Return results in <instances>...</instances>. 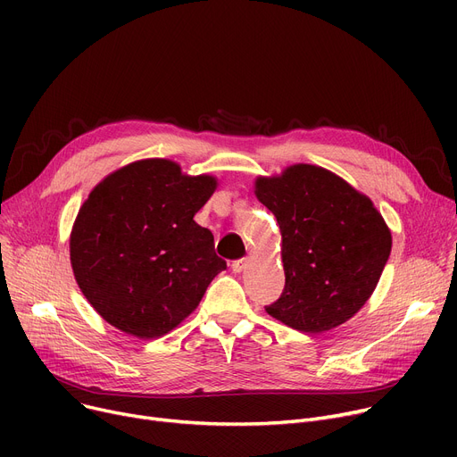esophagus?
Segmentation results:
<instances>
[{"label":"esophagus","instance_id":"esophagus-1","mask_svg":"<svg viewBox=\"0 0 457 457\" xmlns=\"http://www.w3.org/2000/svg\"><path fill=\"white\" fill-rule=\"evenodd\" d=\"M248 262H250V259H248V257L237 259V261H233V262H231V270H233V272H243V270H246Z\"/></svg>","mask_w":457,"mask_h":457}]
</instances>
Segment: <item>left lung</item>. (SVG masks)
<instances>
[{"instance_id":"8db88e82","label":"left lung","mask_w":457,"mask_h":457,"mask_svg":"<svg viewBox=\"0 0 457 457\" xmlns=\"http://www.w3.org/2000/svg\"><path fill=\"white\" fill-rule=\"evenodd\" d=\"M255 196L278 220L285 289L267 313L303 333L352 319L372 296L393 237L369 196L315 164L259 176Z\"/></svg>"}]
</instances>
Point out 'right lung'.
Wrapping results in <instances>:
<instances>
[{
    "mask_svg": "<svg viewBox=\"0 0 457 457\" xmlns=\"http://www.w3.org/2000/svg\"><path fill=\"white\" fill-rule=\"evenodd\" d=\"M216 188L170 159H142L96 185L70 233L83 296L105 322L138 339L178 328L226 270L214 238L195 222Z\"/></svg>",
    "mask_w": 457,
    "mask_h": 457,
    "instance_id": "1",
    "label": "right lung"
}]
</instances>
